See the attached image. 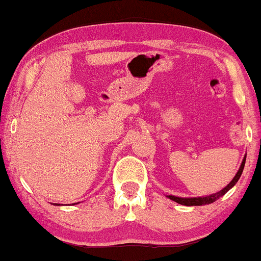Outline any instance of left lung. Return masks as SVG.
<instances>
[{"mask_svg":"<svg viewBox=\"0 0 261 261\" xmlns=\"http://www.w3.org/2000/svg\"><path fill=\"white\" fill-rule=\"evenodd\" d=\"M245 162H246V156L244 158V160H242L240 169H239L238 173L235 174V177L233 178V180H231L230 183L228 184L226 188L222 189V190L219 191V192H216V194L210 195V196H205V197H195V198H181V197H176V196H169V198L172 199V201H174V202L179 203V204H183V205H204V204H210V203L215 202L220 197H222V196L226 194L227 191H229L230 189L233 188L234 185L238 183L239 178L241 177L242 171H244Z\"/></svg>","mask_w":261,"mask_h":261,"instance_id":"obj_1","label":"left lung"}]
</instances>
